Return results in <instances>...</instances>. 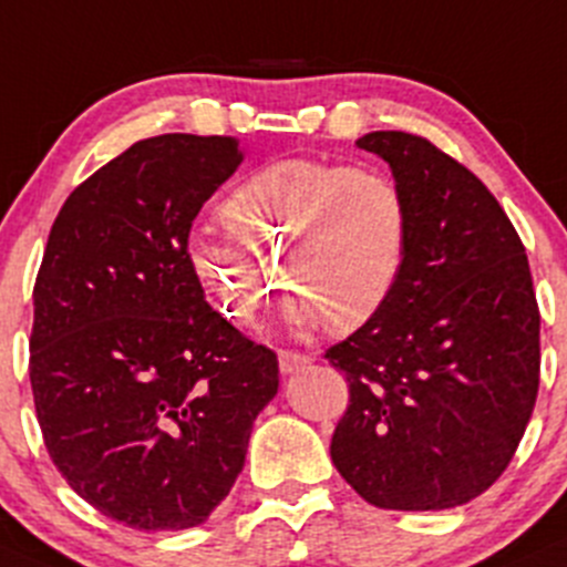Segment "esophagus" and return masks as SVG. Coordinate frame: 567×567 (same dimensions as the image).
<instances>
[{"instance_id":"34e87169","label":"esophagus","mask_w":567,"mask_h":567,"mask_svg":"<svg viewBox=\"0 0 567 567\" xmlns=\"http://www.w3.org/2000/svg\"><path fill=\"white\" fill-rule=\"evenodd\" d=\"M277 355H279V369H282L285 374L299 372V369H303L309 361H312L307 353H299V350H279Z\"/></svg>"}]
</instances>
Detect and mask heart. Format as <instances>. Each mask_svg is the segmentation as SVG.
Listing matches in <instances>:
<instances>
[{"mask_svg":"<svg viewBox=\"0 0 567 567\" xmlns=\"http://www.w3.org/2000/svg\"><path fill=\"white\" fill-rule=\"evenodd\" d=\"M219 219L228 236L193 234L187 258L238 326L258 323L282 274L290 326L353 331L383 312L408 264V195L369 165L277 159L230 189Z\"/></svg>","mask_w":567,"mask_h":567,"instance_id":"1","label":"heart"}]
</instances>
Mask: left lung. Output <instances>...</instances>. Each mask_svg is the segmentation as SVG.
Returning a JSON list of instances; mask_svg holds the SVG:
<instances>
[{
	"instance_id": "1",
	"label": "left lung",
	"mask_w": 567,
	"mask_h": 567,
	"mask_svg": "<svg viewBox=\"0 0 567 567\" xmlns=\"http://www.w3.org/2000/svg\"><path fill=\"white\" fill-rule=\"evenodd\" d=\"M410 204V249L383 312L326 350L350 402L331 458L367 503L443 511L514 458L540 383L527 255L486 184L421 135L359 138Z\"/></svg>"
}]
</instances>
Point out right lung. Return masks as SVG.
Returning <instances> with one entry per match:
<instances>
[{
	"mask_svg": "<svg viewBox=\"0 0 567 567\" xmlns=\"http://www.w3.org/2000/svg\"><path fill=\"white\" fill-rule=\"evenodd\" d=\"M241 159L228 135L138 141L70 193L48 236L34 410L59 473L127 527L204 524L277 393V353L208 307L187 258L193 219Z\"/></svg>",
	"mask_w": 567,
	"mask_h": 567,
	"instance_id": "1",
	"label": "right lung"
}]
</instances>
